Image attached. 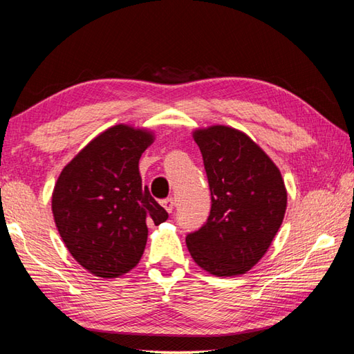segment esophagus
Here are the masks:
<instances>
[{
    "label": "esophagus",
    "instance_id": "1",
    "mask_svg": "<svg viewBox=\"0 0 354 354\" xmlns=\"http://www.w3.org/2000/svg\"><path fill=\"white\" fill-rule=\"evenodd\" d=\"M161 204H162V207H164V209H165V210H167L169 213H171V212H173V209H175V205H176V203H175V199H173V198H167V199H164Z\"/></svg>",
    "mask_w": 354,
    "mask_h": 354
}]
</instances>
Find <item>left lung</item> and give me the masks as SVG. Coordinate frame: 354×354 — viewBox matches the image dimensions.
<instances>
[{"mask_svg": "<svg viewBox=\"0 0 354 354\" xmlns=\"http://www.w3.org/2000/svg\"><path fill=\"white\" fill-rule=\"evenodd\" d=\"M193 138L203 155L212 209L205 224L187 234L196 264L214 276L250 270L268 250L287 209L279 169L242 131L213 126Z\"/></svg>", "mask_w": 354, "mask_h": 354, "instance_id": "8db88e82", "label": "left lung"}]
</instances>
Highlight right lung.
<instances>
[{"label": "right lung", "mask_w": 354, "mask_h": 354, "mask_svg": "<svg viewBox=\"0 0 354 354\" xmlns=\"http://www.w3.org/2000/svg\"><path fill=\"white\" fill-rule=\"evenodd\" d=\"M153 142L147 130L113 126L90 141L55 184L52 212L66 247L100 278H118L140 262L147 224L169 213L142 187L140 158Z\"/></svg>", "instance_id": "add662e5"}]
</instances>
